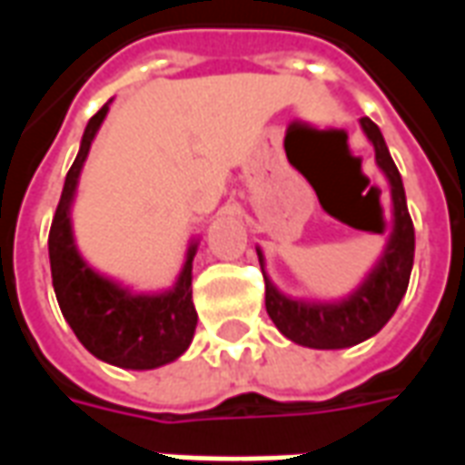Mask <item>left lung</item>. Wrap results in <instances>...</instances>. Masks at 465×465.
<instances>
[{
  "mask_svg": "<svg viewBox=\"0 0 465 465\" xmlns=\"http://www.w3.org/2000/svg\"><path fill=\"white\" fill-rule=\"evenodd\" d=\"M361 129L373 143L376 163L389 179L391 203H393V229H391L389 243L381 253L379 263L371 269L359 289L341 302H302V299L283 296L273 286L272 279L263 273L266 312L272 316V322L286 339L309 349H349V346L366 341L389 323L409 289L416 236H413L409 206H406L403 182L379 126L371 122L369 116H363ZM256 253H259L263 272L262 249H256Z\"/></svg>",
  "mask_w": 465,
  "mask_h": 465,
  "instance_id": "8db88e82",
  "label": "left lung"
}]
</instances>
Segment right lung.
<instances>
[{
  "label": "right lung",
  "instance_id": "right-lung-1",
  "mask_svg": "<svg viewBox=\"0 0 465 465\" xmlns=\"http://www.w3.org/2000/svg\"><path fill=\"white\" fill-rule=\"evenodd\" d=\"M109 112L106 102L86 124L82 146L66 173L62 199L49 229V263L56 302L76 339L89 353L132 371L159 369L189 349L196 329L192 302V262L196 242L186 252L179 279L169 292L134 293L106 279L82 259L72 232V202L89 146Z\"/></svg>",
  "mask_w": 465,
  "mask_h": 465
}]
</instances>
